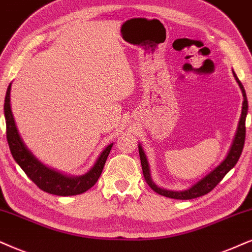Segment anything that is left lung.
<instances>
[{"instance_id":"left-lung-1","label":"left lung","mask_w":252,"mask_h":252,"mask_svg":"<svg viewBox=\"0 0 252 252\" xmlns=\"http://www.w3.org/2000/svg\"><path fill=\"white\" fill-rule=\"evenodd\" d=\"M234 76L235 79H236L237 84L240 85V88L242 89V94H243V98H244L243 107H242V115L240 119V123H238L237 132H236V136H235L234 143H232L230 151H229V154L227 157H225L224 160L222 161V163L220 164L214 171L211 172L208 176H206L203 179L200 180L199 183H196L194 186L190 187L189 189L184 190V192H173V190H166V189H160V187H158L151 179L148 159H146V156L144 154V151H143L142 146L138 145L143 176L145 178L146 184H148L156 193L160 194V195H164L166 197H172V199H178V200H189V199H195V197L206 195L207 193H209L212 189H214L215 187L218 186L220 181L223 179L225 174H227L228 172L235 166V165H236L238 159L241 157L242 151H243V146L245 142V117H247V113H248V98H247V94H245L243 85L241 84L240 79L237 78V75L235 74V72H234Z\"/></svg>"}]
</instances>
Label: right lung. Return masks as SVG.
Listing matches in <instances>:
<instances>
[{
  "instance_id": "1",
  "label": "right lung",
  "mask_w": 252,
  "mask_h": 252,
  "mask_svg": "<svg viewBox=\"0 0 252 252\" xmlns=\"http://www.w3.org/2000/svg\"><path fill=\"white\" fill-rule=\"evenodd\" d=\"M10 89L11 84L8 86L7 94H5L4 98L7 141L12 157H14L16 163L20 165L22 170L25 172V174L41 190L50 194H55V195H78V194L84 193L91 189V187H93L98 178H100L101 173H102L103 166L106 164L108 155H109L113 144L108 145L103 150V152L98 157L96 163L92 167V170L88 173H86L85 176L71 178L63 176L59 172L51 170V168L46 167L45 165L41 164L38 159H36V157H33V155L27 149V146L24 145L23 141H22L20 137L10 108Z\"/></svg>"
}]
</instances>
